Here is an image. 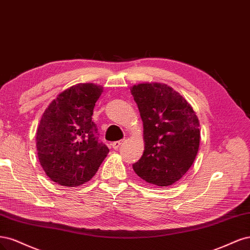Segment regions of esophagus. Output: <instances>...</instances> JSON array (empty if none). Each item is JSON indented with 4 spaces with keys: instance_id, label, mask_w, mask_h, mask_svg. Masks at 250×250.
<instances>
[{
    "instance_id": "esophagus-1",
    "label": "esophagus",
    "mask_w": 250,
    "mask_h": 250,
    "mask_svg": "<svg viewBox=\"0 0 250 250\" xmlns=\"http://www.w3.org/2000/svg\"><path fill=\"white\" fill-rule=\"evenodd\" d=\"M123 142H124V140H119V141H114L113 143H112L111 144V146H112V148H113V149H118L119 148V146H122V144H123Z\"/></svg>"
}]
</instances>
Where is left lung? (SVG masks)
I'll return each mask as SVG.
<instances>
[{
	"instance_id": "left-lung-1",
	"label": "left lung",
	"mask_w": 250,
	"mask_h": 250,
	"mask_svg": "<svg viewBox=\"0 0 250 250\" xmlns=\"http://www.w3.org/2000/svg\"><path fill=\"white\" fill-rule=\"evenodd\" d=\"M143 122L146 146L133 164L136 174L160 187L183 178L197 155L199 123L183 96L165 84H138L131 88Z\"/></svg>"
}]
</instances>
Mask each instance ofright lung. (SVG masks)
Here are the masks:
<instances>
[{
  "label": "right lung",
  "mask_w": 250,
  "mask_h": 250,
  "mask_svg": "<svg viewBox=\"0 0 250 250\" xmlns=\"http://www.w3.org/2000/svg\"><path fill=\"white\" fill-rule=\"evenodd\" d=\"M103 87L78 84L61 92L46 108L36 133L39 162L59 185L80 186L98 171L109 148L92 122Z\"/></svg>",
  "instance_id": "1"
}]
</instances>
